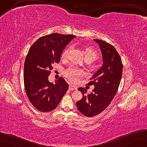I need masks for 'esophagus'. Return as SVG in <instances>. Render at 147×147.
Instances as JSON below:
<instances>
[{
  "mask_svg": "<svg viewBox=\"0 0 147 147\" xmlns=\"http://www.w3.org/2000/svg\"><path fill=\"white\" fill-rule=\"evenodd\" d=\"M69 89L70 90V91H73V90H76L77 87H76L75 86H74L73 85H70L69 86Z\"/></svg>",
  "mask_w": 147,
  "mask_h": 147,
  "instance_id": "34e87169",
  "label": "esophagus"
}]
</instances>
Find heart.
Returning <instances> with one entry per match:
<instances>
[{
	"mask_svg": "<svg viewBox=\"0 0 147 147\" xmlns=\"http://www.w3.org/2000/svg\"><path fill=\"white\" fill-rule=\"evenodd\" d=\"M68 53L69 48L64 49V51H63L62 54V57L64 58H66ZM83 53L84 54L85 60H90L92 62V61L96 60L98 58V53H97V52L94 49L91 48V47H85L83 49ZM82 72L75 68H69L65 71V76L69 81H72V82H76V81H78L79 78H80L82 76Z\"/></svg>",
	"mask_w": 147,
	"mask_h": 147,
	"instance_id": "1",
	"label": "heart"
}]
</instances>
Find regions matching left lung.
<instances>
[{"mask_svg": "<svg viewBox=\"0 0 147 147\" xmlns=\"http://www.w3.org/2000/svg\"><path fill=\"white\" fill-rule=\"evenodd\" d=\"M94 40L100 46L103 65L88 83V85L94 86L91 93L84 95L87 90L79 88L83 98L76 102L79 111L87 117L98 115L108 107L118 91L123 69L120 56L114 46L102 40Z\"/></svg>", "mask_w": 147, "mask_h": 147, "instance_id": "left-lung-1", "label": "left lung"}]
</instances>
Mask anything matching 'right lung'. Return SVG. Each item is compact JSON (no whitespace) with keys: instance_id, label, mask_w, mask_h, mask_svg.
<instances>
[{"instance_id":"obj_1","label":"right lung","mask_w":147,"mask_h":147,"mask_svg":"<svg viewBox=\"0 0 147 147\" xmlns=\"http://www.w3.org/2000/svg\"><path fill=\"white\" fill-rule=\"evenodd\" d=\"M75 37L52 33L39 38L29 49L24 63V87L30 102L40 112L55 109L68 90L62 77L55 84L48 78L53 69L52 65L60 62L63 50Z\"/></svg>"}]
</instances>
